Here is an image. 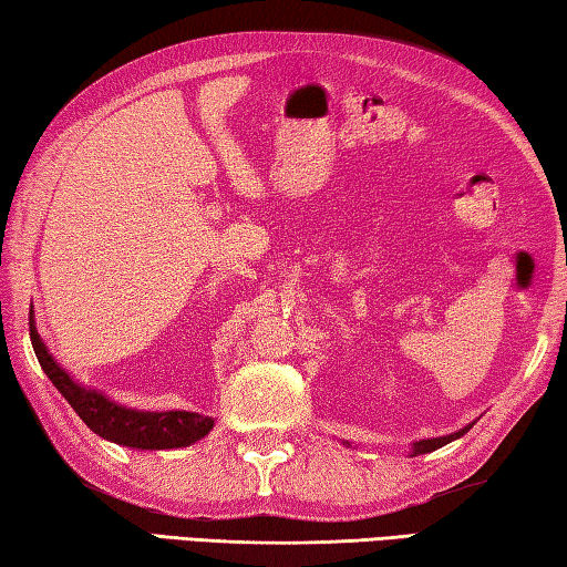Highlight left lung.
<instances>
[{
    "label": "left lung",
    "mask_w": 567,
    "mask_h": 567,
    "mask_svg": "<svg viewBox=\"0 0 567 567\" xmlns=\"http://www.w3.org/2000/svg\"><path fill=\"white\" fill-rule=\"evenodd\" d=\"M473 429V423L471 425H465V429H461V431H455V433H451V435H443V439H429V441H415L413 443V455H421V453H431V451H435V449H441V445H445V443H451V441H455V439H461V435H465Z\"/></svg>",
    "instance_id": "1"
}]
</instances>
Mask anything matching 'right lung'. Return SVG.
Segmentation results:
<instances>
[{"instance_id": "1", "label": "right lung", "mask_w": 567, "mask_h": 567, "mask_svg": "<svg viewBox=\"0 0 567 567\" xmlns=\"http://www.w3.org/2000/svg\"><path fill=\"white\" fill-rule=\"evenodd\" d=\"M29 336H32L34 353L42 365L49 381L56 385V391L64 395L69 405L79 413L89 429L102 439L126 445V449L138 451H166V449H186L214 429V419L192 411H136L126 409L109 401L106 395L99 391L84 389L79 385L72 375H69L62 365H59L52 353H49L47 343L39 339L34 313H29Z\"/></svg>"}]
</instances>
